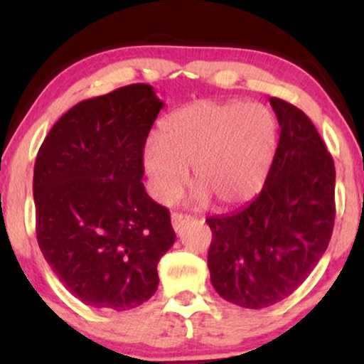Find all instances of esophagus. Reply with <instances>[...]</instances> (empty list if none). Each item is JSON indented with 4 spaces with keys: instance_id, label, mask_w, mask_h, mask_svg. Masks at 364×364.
Instances as JSON below:
<instances>
[{
    "instance_id": "34e87169",
    "label": "esophagus",
    "mask_w": 364,
    "mask_h": 364,
    "mask_svg": "<svg viewBox=\"0 0 364 364\" xmlns=\"http://www.w3.org/2000/svg\"><path fill=\"white\" fill-rule=\"evenodd\" d=\"M186 220H190V217L185 215V214H179V212H174V214L171 215V223H173L174 231H179V229L183 228V224H185Z\"/></svg>"
}]
</instances>
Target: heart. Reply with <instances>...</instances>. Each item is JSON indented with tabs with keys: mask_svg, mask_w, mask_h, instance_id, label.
<instances>
[{
	"mask_svg": "<svg viewBox=\"0 0 364 364\" xmlns=\"http://www.w3.org/2000/svg\"><path fill=\"white\" fill-rule=\"evenodd\" d=\"M279 144V121L270 107L241 101H196L161 121L159 139H149L141 162L159 202L178 198L188 166L200 188L195 200L231 207L262 190Z\"/></svg>",
	"mask_w": 364,
	"mask_h": 364,
	"instance_id": "obj_1",
	"label": "heart"
}]
</instances>
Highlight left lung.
I'll use <instances>...</instances> for the list:
<instances>
[{
    "instance_id": "1",
    "label": "left lung",
    "mask_w": 364,
    "mask_h": 364,
    "mask_svg": "<svg viewBox=\"0 0 364 364\" xmlns=\"http://www.w3.org/2000/svg\"><path fill=\"white\" fill-rule=\"evenodd\" d=\"M281 136L265 185L248 205L208 217L210 281L220 298L260 310L292 294L327 250L336 166L301 109L272 97Z\"/></svg>"
}]
</instances>
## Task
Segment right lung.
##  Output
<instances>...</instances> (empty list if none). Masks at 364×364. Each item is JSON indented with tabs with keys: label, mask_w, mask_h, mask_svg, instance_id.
I'll return each mask as SVG.
<instances>
[{
	"label": "right lung",
	"mask_w": 364,
	"mask_h": 364,
	"mask_svg": "<svg viewBox=\"0 0 364 364\" xmlns=\"http://www.w3.org/2000/svg\"><path fill=\"white\" fill-rule=\"evenodd\" d=\"M164 102L133 83L78 102L48 133L34 166L37 243L75 298L99 310L140 306L176 235L145 191L141 150Z\"/></svg>",
	"instance_id": "1"
}]
</instances>
